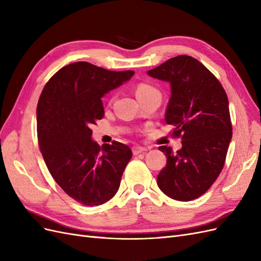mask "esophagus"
<instances>
[{"mask_svg": "<svg viewBox=\"0 0 261 261\" xmlns=\"http://www.w3.org/2000/svg\"><path fill=\"white\" fill-rule=\"evenodd\" d=\"M148 148L146 147H141V146H134L133 147V153L134 154H138V153H141L144 151H147Z\"/></svg>", "mask_w": 261, "mask_h": 261, "instance_id": "34e87169", "label": "esophagus"}]
</instances>
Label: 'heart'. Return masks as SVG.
Segmentation results:
<instances>
[{
	"instance_id": "1",
	"label": "heart",
	"mask_w": 261,
	"mask_h": 261,
	"mask_svg": "<svg viewBox=\"0 0 261 261\" xmlns=\"http://www.w3.org/2000/svg\"><path fill=\"white\" fill-rule=\"evenodd\" d=\"M154 94H160L153 86L149 84H139L136 88V97L139 98H145L149 96H154Z\"/></svg>"
}]
</instances>
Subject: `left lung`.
Returning <instances> with one entry per match:
<instances>
[{
    "mask_svg": "<svg viewBox=\"0 0 261 261\" xmlns=\"http://www.w3.org/2000/svg\"><path fill=\"white\" fill-rule=\"evenodd\" d=\"M147 73L170 84L165 122L174 126L173 135L181 137L176 152L159 147L167 165L158 175V186L172 199H196L215 183L225 162L232 138L227 96L216 76L188 55L172 58Z\"/></svg>",
    "mask_w": 261,
    "mask_h": 261,
    "instance_id": "8db88e82",
    "label": "left lung"
}]
</instances>
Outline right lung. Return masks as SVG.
<instances>
[{"label":"right lung","mask_w":261,"mask_h":261,"mask_svg":"<svg viewBox=\"0 0 261 261\" xmlns=\"http://www.w3.org/2000/svg\"><path fill=\"white\" fill-rule=\"evenodd\" d=\"M134 74L72 63L50 78L39 98L37 133L44 162L63 191L85 206L112 198L133 155L118 141L100 147L90 126L105 115L101 98Z\"/></svg>","instance_id":"right-lung-1"}]
</instances>
